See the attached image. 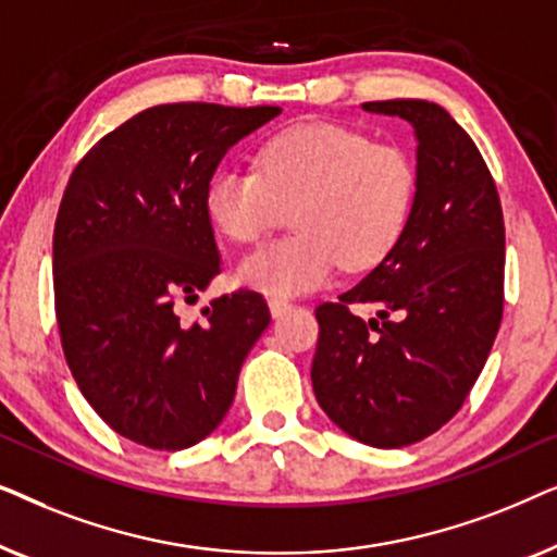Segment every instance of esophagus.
<instances>
[{"instance_id":"esophagus-1","label":"esophagus","mask_w":557,"mask_h":557,"mask_svg":"<svg viewBox=\"0 0 557 557\" xmlns=\"http://www.w3.org/2000/svg\"><path fill=\"white\" fill-rule=\"evenodd\" d=\"M269 307H271V314H273V317H281V314H286L288 309H292V301H288V299H278V296H273V299H269Z\"/></svg>"}]
</instances>
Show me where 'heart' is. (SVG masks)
<instances>
[{
	"mask_svg": "<svg viewBox=\"0 0 557 557\" xmlns=\"http://www.w3.org/2000/svg\"><path fill=\"white\" fill-rule=\"evenodd\" d=\"M418 164L403 144L309 121L263 144L258 172L220 170L205 189L212 225L253 243L292 212L294 235L271 240L238 265L243 284L294 296L330 281L337 263L370 271L398 246L413 215Z\"/></svg>",
	"mask_w": 557,
	"mask_h": 557,
	"instance_id": "1",
	"label": "heart"
}]
</instances>
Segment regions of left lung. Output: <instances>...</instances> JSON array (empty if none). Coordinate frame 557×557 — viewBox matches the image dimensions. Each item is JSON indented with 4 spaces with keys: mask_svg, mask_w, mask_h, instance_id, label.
<instances>
[{
    "mask_svg": "<svg viewBox=\"0 0 557 557\" xmlns=\"http://www.w3.org/2000/svg\"><path fill=\"white\" fill-rule=\"evenodd\" d=\"M418 139V195L403 238L337 301L317 307L311 385L342 431L377 448L436 433L482 372L505 309V218L471 136L436 103L368 101ZM352 302H380L377 320Z\"/></svg>",
    "mask_w": 557,
    "mask_h": 557,
    "instance_id": "1",
    "label": "left lung"
}]
</instances>
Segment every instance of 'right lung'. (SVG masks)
I'll return each mask as SVG.
<instances>
[{
  "mask_svg": "<svg viewBox=\"0 0 557 557\" xmlns=\"http://www.w3.org/2000/svg\"><path fill=\"white\" fill-rule=\"evenodd\" d=\"M278 106L164 103L136 113L75 166L52 233L55 317L83 398L119 436L180 451L210 436L271 322L258 292L180 301L220 273L205 189L225 151Z\"/></svg>",
  "mask_w": 557,
  "mask_h": 557,
  "instance_id": "1",
  "label": "right lung"
}]
</instances>
